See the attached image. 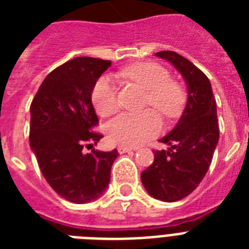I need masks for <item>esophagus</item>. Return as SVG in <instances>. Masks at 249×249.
<instances>
[{"label":"esophagus","instance_id":"34e87169","mask_svg":"<svg viewBox=\"0 0 249 249\" xmlns=\"http://www.w3.org/2000/svg\"><path fill=\"white\" fill-rule=\"evenodd\" d=\"M117 151H119V154H125V152H132V148L126 147V146H119Z\"/></svg>","mask_w":249,"mask_h":249}]
</instances>
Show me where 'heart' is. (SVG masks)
Instances as JSON below:
<instances>
[{
	"instance_id": "1",
	"label": "heart",
	"mask_w": 249,
	"mask_h": 249,
	"mask_svg": "<svg viewBox=\"0 0 249 249\" xmlns=\"http://www.w3.org/2000/svg\"><path fill=\"white\" fill-rule=\"evenodd\" d=\"M123 79L136 84L146 91L143 107H152L166 119L181 113L185 93L181 85L170 80L168 70L154 62H141L123 68ZM91 103L102 117L109 116L119 108L117 90L112 80L103 76L97 80L91 90ZM161 121L158 113L146 109L141 113H120L106 124V134L112 143L121 146H140L159 134Z\"/></svg>"
}]
</instances>
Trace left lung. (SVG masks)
Returning <instances> with one entry per match:
<instances>
[{
    "mask_svg": "<svg viewBox=\"0 0 249 249\" xmlns=\"http://www.w3.org/2000/svg\"><path fill=\"white\" fill-rule=\"evenodd\" d=\"M156 55L183 76L189 97L178 124L160 140L169 148L154 152V163L141 173V179L152 197L177 201L196 189L212 163L220 137L216 99L208 77L185 56L169 50Z\"/></svg>",
    "mask_w": 249,
    "mask_h": 249,
    "instance_id": "left-lung-1",
    "label": "left lung"
}]
</instances>
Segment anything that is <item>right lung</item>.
<instances>
[{"label":"right lung","instance_id":"obj_1","mask_svg":"<svg viewBox=\"0 0 249 249\" xmlns=\"http://www.w3.org/2000/svg\"><path fill=\"white\" fill-rule=\"evenodd\" d=\"M109 60L79 56L49 73L31 103L29 144L42 176L58 195L88 203L105 193L117 150L85 154L101 140L91 90Z\"/></svg>","mask_w":249,"mask_h":249}]
</instances>
